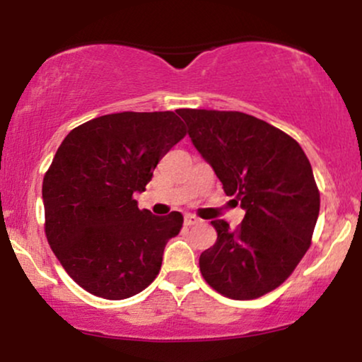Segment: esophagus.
Here are the masks:
<instances>
[{
	"label": "esophagus",
	"instance_id": "esophagus-1",
	"mask_svg": "<svg viewBox=\"0 0 362 362\" xmlns=\"http://www.w3.org/2000/svg\"><path fill=\"white\" fill-rule=\"evenodd\" d=\"M184 223H185V226L190 228V226H195V224L201 223V219H199L197 216H194V214H187Z\"/></svg>",
	"mask_w": 362,
	"mask_h": 362
}]
</instances>
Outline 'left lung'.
<instances>
[{"label": "left lung", "mask_w": 362, "mask_h": 362, "mask_svg": "<svg viewBox=\"0 0 362 362\" xmlns=\"http://www.w3.org/2000/svg\"><path fill=\"white\" fill-rule=\"evenodd\" d=\"M189 136L245 213L201 253L207 284L231 300H255L293 274L311 245L320 213L313 170L296 139L265 120L233 110L182 109Z\"/></svg>", "instance_id": "obj_1"}]
</instances>
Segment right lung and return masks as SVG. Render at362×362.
<instances>
[{
    "mask_svg": "<svg viewBox=\"0 0 362 362\" xmlns=\"http://www.w3.org/2000/svg\"><path fill=\"white\" fill-rule=\"evenodd\" d=\"M185 134L175 112H120L74 127L57 148L42 184L44 230L85 291L126 300L155 281L184 218L139 209L132 194L146 189L158 161Z\"/></svg>",
    "mask_w": 362,
    "mask_h": 362,
    "instance_id": "right-lung-1",
    "label": "right lung"
}]
</instances>
